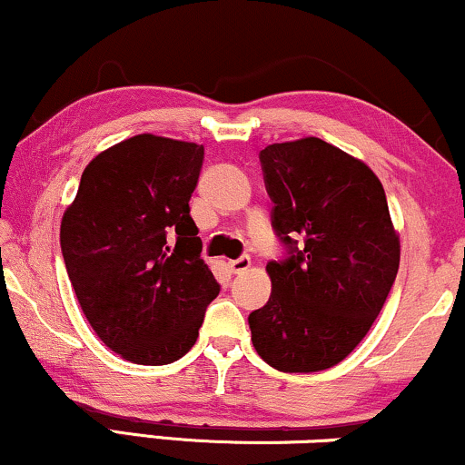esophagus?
<instances>
[{
  "label": "esophagus",
  "instance_id": "34e87169",
  "mask_svg": "<svg viewBox=\"0 0 465 465\" xmlns=\"http://www.w3.org/2000/svg\"><path fill=\"white\" fill-rule=\"evenodd\" d=\"M228 267H231L232 273H237L239 276V273L248 272V269L252 267V261H250V256H239V259L228 262Z\"/></svg>",
  "mask_w": 465,
  "mask_h": 465
}]
</instances>
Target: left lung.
I'll return each instance as SVG.
<instances>
[{
	"label": "left lung",
	"mask_w": 465,
	"mask_h": 465,
	"mask_svg": "<svg viewBox=\"0 0 465 465\" xmlns=\"http://www.w3.org/2000/svg\"><path fill=\"white\" fill-rule=\"evenodd\" d=\"M261 163L272 223L291 259L267 265L272 295L248 317L252 345L282 372L331 369L375 323L399 272L383 185L364 162L319 137L269 144Z\"/></svg>",
	"instance_id": "obj_1"
}]
</instances>
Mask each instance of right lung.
<instances>
[{
	"mask_svg": "<svg viewBox=\"0 0 465 465\" xmlns=\"http://www.w3.org/2000/svg\"><path fill=\"white\" fill-rule=\"evenodd\" d=\"M204 148L140 134L85 165L60 223L79 306L96 336L134 364L185 355L220 284L189 215Z\"/></svg>",
	"mask_w": 465,
	"mask_h": 465,
	"instance_id": "add662e5",
	"label": "right lung"
}]
</instances>
